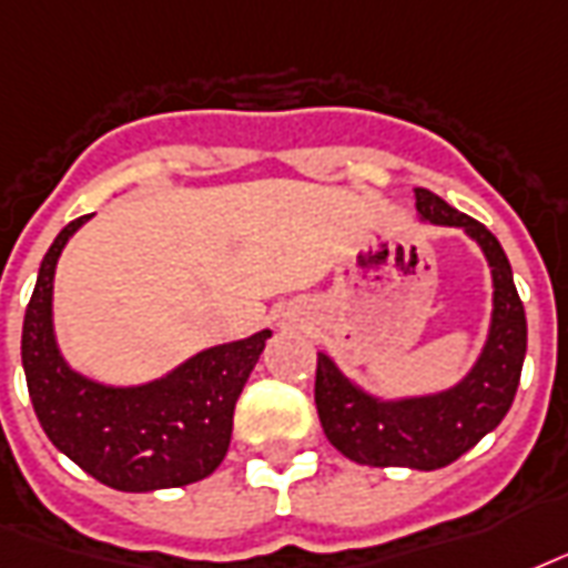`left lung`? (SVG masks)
I'll use <instances>...</instances> for the list:
<instances>
[{
  "mask_svg": "<svg viewBox=\"0 0 568 568\" xmlns=\"http://www.w3.org/2000/svg\"><path fill=\"white\" fill-rule=\"evenodd\" d=\"M415 206L424 222L463 227L489 261L495 296L480 358L453 388L426 397L379 399L320 353L314 399L325 438L346 459L373 468L435 471L471 450L509 412L527 353V320L507 254L489 227L453 210L429 189H415Z\"/></svg>",
  "mask_w": 568,
  "mask_h": 568,
  "instance_id": "8db88e82",
  "label": "left lung"
}]
</instances>
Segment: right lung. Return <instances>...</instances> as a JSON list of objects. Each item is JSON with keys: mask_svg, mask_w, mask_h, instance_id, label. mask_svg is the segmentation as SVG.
I'll return each mask as SVG.
<instances>
[{"mask_svg": "<svg viewBox=\"0 0 568 568\" xmlns=\"http://www.w3.org/2000/svg\"><path fill=\"white\" fill-rule=\"evenodd\" d=\"M88 215L70 222L43 254L23 320V371L43 433L68 459L118 491L178 489L222 465L234 406L272 337L270 328L210 346L148 385L115 388L77 373L52 328V278L64 245Z\"/></svg>", "mask_w": 568, "mask_h": 568, "instance_id": "right-lung-1", "label": "right lung"}]
</instances>
